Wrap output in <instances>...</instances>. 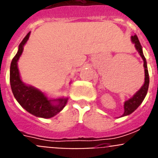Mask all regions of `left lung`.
<instances>
[{"label":"left lung","mask_w":158,"mask_h":158,"mask_svg":"<svg viewBox=\"0 0 158 158\" xmlns=\"http://www.w3.org/2000/svg\"><path fill=\"white\" fill-rule=\"evenodd\" d=\"M131 40L135 44V47H136L137 51H139V53L140 54L141 57L142 58L143 61H144V68H145V83L144 85L142 86L139 91L137 92L132 98H131L130 100H127L125 103H124V113L123 116H125V115H128L130 114L133 112L135 110L137 109V107H139L142 102L143 101L144 98L146 97V93L148 91V88H149V83H150V77H149V73H148L147 69V65H146V58H145L144 54L142 53V46L140 44V42H139V39H138V36L136 35L131 36Z\"/></svg>","instance_id":"8db88e82"}]
</instances>
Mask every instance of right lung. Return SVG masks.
<instances>
[{"label":"right lung","instance_id":"obj_1","mask_svg":"<svg viewBox=\"0 0 158 158\" xmlns=\"http://www.w3.org/2000/svg\"><path fill=\"white\" fill-rule=\"evenodd\" d=\"M30 32H28L19 46V50L12 60L10 66V85L15 98L26 111L37 117L48 118H51L63 109L67 102V99H58V104L54 105L42 92L38 89L27 86L22 82L19 77L17 67V61L21 55L23 46L28 40ZM55 101V100H54Z\"/></svg>","mask_w":158,"mask_h":158}]
</instances>
